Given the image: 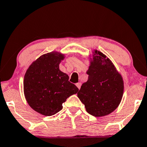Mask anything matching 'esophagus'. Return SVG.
<instances>
[{
	"label": "esophagus",
	"instance_id": "esophagus-1",
	"mask_svg": "<svg viewBox=\"0 0 147 147\" xmlns=\"http://www.w3.org/2000/svg\"><path fill=\"white\" fill-rule=\"evenodd\" d=\"M76 86H77V87L79 88V90L81 88V83H77V84H76Z\"/></svg>",
	"mask_w": 147,
	"mask_h": 147
}]
</instances>
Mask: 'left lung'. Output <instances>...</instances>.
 <instances>
[{
	"mask_svg": "<svg viewBox=\"0 0 147 147\" xmlns=\"http://www.w3.org/2000/svg\"><path fill=\"white\" fill-rule=\"evenodd\" d=\"M87 71L88 79L81 86L77 96L88 114L96 117L106 116L117 108L123 97V81L112 61L95 51Z\"/></svg>",
	"mask_w": 147,
	"mask_h": 147,
	"instance_id": "obj_1",
	"label": "left lung"
}]
</instances>
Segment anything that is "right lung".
Here are the masks:
<instances>
[{"label": "right lung", "mask_w": 147, "mask_h": 147, "mask_svg": "<svg viewBox=\"0 0 147 147\" xmlns=\"http://www.w3.org/2000/svg\"><path fill=\"white\" fill-rule=\"evenodd\" d=\"M63 55L50 53L35 61L26 70L24 92L30 107L40 114L50 116L63 108V102L79 89L60 71L59 64Z\"/></svg>", "instance_id": "right-lung-1"}]
</instances>
